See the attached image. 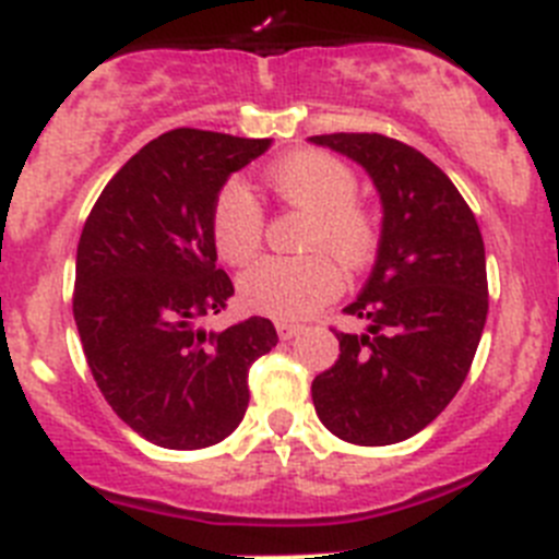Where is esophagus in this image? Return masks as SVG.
<instances>
[{
	"instance_id": "1",
	"label": "esophagus",
	"mask_w": 559,
	"mask_h": 559,
	"mask_svg": "<svg viewBox=\"0 0 559 559\" xmlns=\"http://www.w3.org/2000/svg\"><path fill=\"white\" fill-rule=\"evenodd\" d=\"M299 330H302V328H299V324L276 322V333H280V338H283V341H290V338H294L296 333H299Z\"/></svg>"
}]
</instances>
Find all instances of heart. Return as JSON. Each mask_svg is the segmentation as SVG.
I'll return each instance as SVG.
<instances>
[{
    "mask_svg": "<svg viewBox=\"0 0 559 559\" xmlns=\"http://www.w3.org/2000/svg\"><path fill=\"white\" fill-rule=\"evenodd\" d=\"M265 185L280 204L308 212L299 246L310 254L260 260L240 276V296L260 313L299 322L341 294L340 259L353 271L372 260L380 224L372 206L358 199L353 167L330 153L296 151L283 156L265 170ZM210 231L221 260L231 265H246L263 249V210L243 185L226 181L221 187L212 201Z\"/></svg>",
    "mask_w": 559,
    "mask_h": 559,
    "instance_id": "b5f03b06",
    "label": "heart"
}]
</instances>
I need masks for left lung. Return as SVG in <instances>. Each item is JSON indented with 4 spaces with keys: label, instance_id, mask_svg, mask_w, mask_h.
I'll list each match as a JSON object with an SVG mask.
<instances>
[{
    "label": "left lung",
    "instance_id": "8db88e82",
    "mask_svg": "<svg viewBox=\"0 0 559 559\" xmlns=\"http://www.w3.org/2000/svg\"><path fill=\"white\" fill-rule=\"evenodd\" d=\"M367 167L383 201L378 263L344 313L338 360L316 374L313 406L353 445H394L445 412L471 372L487 322V263L476 215L445 173L383 133L310 136Z\"/></svg>",
    "mask_w": 559,
    "mask_h": 559
}]
</instances>
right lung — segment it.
<instances>
[{
	"instance_id": "right-lung-1",
	"label": "right lung",
	"mask_w": 559,
	"mask_h": 559,
	"mask_svg": "<svg viewBox=\"0 0 559 559\" xmlns=\"http://www.w3.org/2000/svg\"><path fill=\"white\" fill-rule=\"evenodd\" d=\"M271 140L176 128L103 187L78 243L75 313L97 389L128 428L170 451L229 437L249 406V369L271 353L263 316L199 328L235 294L215 265L212 201Z\"/></svg>"
}]
</instances>
